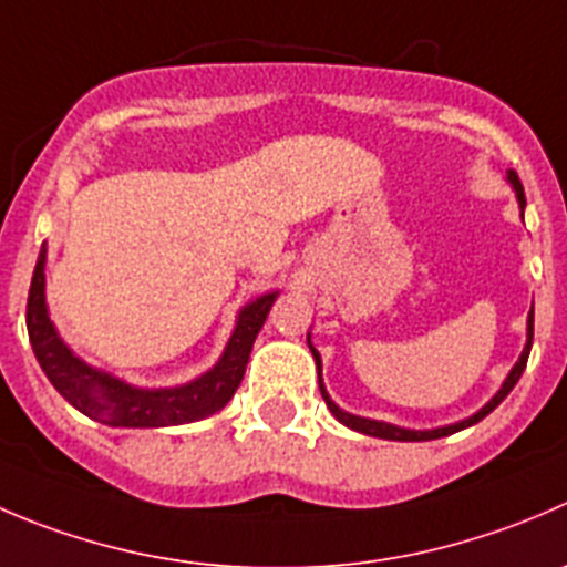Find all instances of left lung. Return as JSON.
Here are the masks:
<instances>
[{"label":"left lung","instance_id":"obj_1","mask_svg":"<svg viewBox=\"0 0 567 567\" xmlns=\"http://www.w3.org/2000/svg\"><path fill=\"white\" fill-rule=\"evenodd\" d=\"M507 183L513 185L515 190V199H518V207H520V216H524V207H526V199H524V185H520L518 174L515 172H507ZM532 334H535V307L529 310V318H526V346L524 351H520L518 362L513 365V371L507 373V379H504V384L498 388V393L493 395L491 401H487L482 410H476L471 417H463V421L457 423H449V426H437V430H404V426H395V423H388V421H373V417H362V415H351V412L340 410L338 404L332 401V395L327 393V388H323L321 382V354L316 351V346L310 343V332H307V343H310V351L312 357H316V365H318V384H321V395L323 401H327L329 412H332L334 417H338L343 426H349V430L354 432H362V435H371V437H382V441H406V443H415V441H437V437H446V435H454V432L460 430H468V426H474V423H480L482 417L491 415L493 410H496L498 404H502L504 399L509 395V390L518 384L520 373H524L526 368V360H529V351H532Z\"/></svg>","mask_w":567,"mask_h":567}]
</instances>
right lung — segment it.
Returning a JSON list of instances; mask_svg holds the SVG:
<instances>
[{
  "mask_svg": "<svg viewBox=\"0 0 567 567\" xmlns=\"http://www.w3.org/2000/svg\"><path fill=\"white\" fill-rule=\"evenodd\" d=\"M43 271H47V244L38 255L30 299H27V332H30L32 351H35L43 373L54 384V390L82 415L93 417L104 426H124V430L179 426V423L202 421V417L224 410L244 379L257 332L262 329L271 305L279 296V290H271V293L257 296L249 305L240 307L233 334L210 371L185 384H174V388H137L102 368L87 365L65 346L49 318L47 274Z\"/></svg>",
  "mask_w": 567,
  "mask_h": 567,
  "instance_id": "obj_1",
  "label": "right lung"
}]
</instances>
